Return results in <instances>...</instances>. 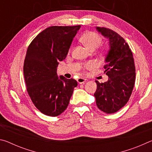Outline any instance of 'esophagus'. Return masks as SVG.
<instances>
[{"label":"esophagus","mask_w":152,"mask_h":152,"mask_svg":"<svg viewBox=\"0 0 152 152\" xmlns=\"http://www.w3.org/2000/svg\"><path fill=\"white\" fill-rule=\"evenodd\" d=\"M86 81V80L85 78H79L77 79V82H78L79 84H84Z\"/></svg>","instance_id":"1"}]
</instances>
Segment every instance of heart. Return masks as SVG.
Here are the masks:
<instances>
[{
	"instance_id": "1",
	"label": "heart",
	"mask_w": 152,
	"mask_h": 152,
	"mask_svg": "<svg viewBox=\"0 0 152 152\" xmlns=\"http://www.w3.org/2000/svg\"><path fill=\"white\" fill-rule=\"evenodd\" d=\"M80 41L86 48L90 50H94L95 49L99 48L102 42V38L100 35L94 31H87L84 33L80 37ZM107 51V48L101 49L102 53H106ZM94 67V64L92 62L86 63L83 66V68H91Z\"/></svg>"
}]
</instances>
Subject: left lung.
Returning <instances> with one entry per match:
<instances>
[{"label":"left lung","mask_w":152,"mask_h":152,"mask_svg":"<svg viewBox=\"0 0 152 152\" xmlns=\"http://www.w3.org/2000/svg\"><path fill=\"white\" fill-rule=\"evenodd\" d=\"M96 29L109 40L104 66L109 80L104 83L95 80L97 88L94 95L98 108L110 114L124 107L132 95L135 80L134 59L125 40L117 33L105 27Z\"/></svg>","instance_id":"obj_1"}]
</instances>
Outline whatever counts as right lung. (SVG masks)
<instances>
[{
	"instance_id": "1",
	"label": "right lung",
	"mask_w": 152,
	"mask_h": 152,
	"mask_svg": "<svg viewBox=\"0 0 152 152\" xmlns=\"http://www.w3.org/2000/svg\"><path fill=\"white\" fill-rule=\"evenodd\" d=\"M80 28V25L48 27L28 46L23 65L27 91L35 107L48 116H58L66 109L78 85L73 78H59L56 72Z\"/></svg>"
}]
</instances>
